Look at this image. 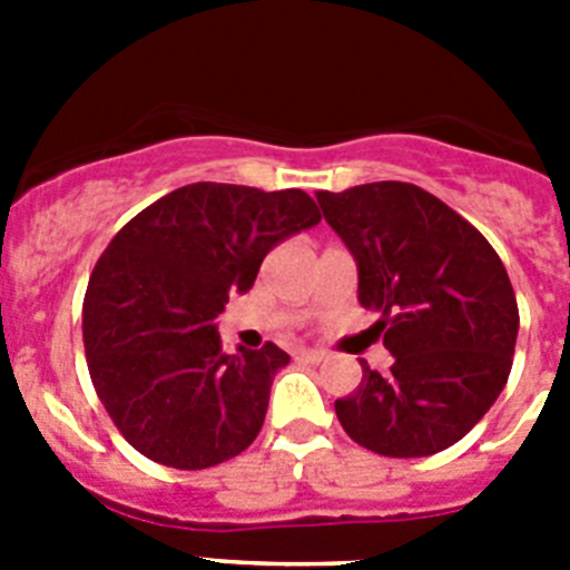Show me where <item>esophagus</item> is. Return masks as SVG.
<instances>
[{
    "label": "esophagus",
    "mask_w": 570,
    "mask_h": 570,
    "mask_svg": "<svg viewBox=\"0 0 570 570\" xmlns=\"http://www.w3.org/2000/svg\"><path fill=\"white\" fill-rule=\"evenodd\" d=\"M299 360L311 362V365H320V362L328 360V354L325 351H299Z\"/></svg>",
    "instance_id": "34e87169"
}]
</instances>
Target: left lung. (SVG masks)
<instances>
[{
  "mask_svg": "<svg viewBox=\"0 0 570 570\" xmlns=\"http://www.w3.org/2000/svg\"><path fill=\"white\" fill-rule=\"evenodd\" d=\"M360 268V302L394 354L385 376L362 360L336 400L345 434L382 456H431L471 431L505 387L520 331L511 279L491 242L411 183L316 194Z\"/></svg>",
  "mask_w": 570,
  "mask_h": 570,
  "instance_id": "obj_1",
  "label": "left lung"
}]
</instances>
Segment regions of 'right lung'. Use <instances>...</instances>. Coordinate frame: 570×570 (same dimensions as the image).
I'll use <instances>...</instances> for the list:
<instances>
[{
  "instance_id": "1",
  "label": "right lung",
  "mask_w": 570,
  "mask_h": 570,
  "mask_svg": "<svg viewBox=\"0 0 570 570\" xmlns=\"http://www.w3.org/2000/svg\"><path fill=\"white\" fill-rule=\"evenodd\" d=\"M305 190L194 183L110 239L82 302L90 382L119 434L148 460L203 471L259 434L291 356L265 342L225 354L214 320L248 291L276 242L320 223Z\"/></svg>"
}]
</instances>
